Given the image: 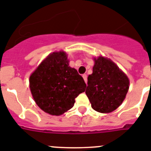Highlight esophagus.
Here are the masks:
<instances>
[{"label":"esophagus","instance_id":"obj_1","mask_svg":"<svg viewBox=\"0 0 151 151\" xmlns=\"http://www.w3.org/2000/svg\"><path fill=\"white\" fill-rule=\"evenodd\" d=\"M83 78L84 80L85 83H87V75L86 74H83Z\"/></svg>","mask_w":151,"mask_h":151}]
</instances>
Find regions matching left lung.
I'll return each instance as SVG.
<instances>
[{"instance_id": "obj_1", "label": "left lung", "mask_w": 151, "mask_h": 151, "mask_svg": "<svg viewBox=\"0 0 151 151\" xmlns=\"http://www.w3.org/2000/svg\"><path fill=\"white\" fill-rule=\"evenodd\" d=\"M94 61L85 93L92 108L101 113H109L124 101L129 88V80L110 59L99 56L94 58Z\"/></svg>"}]
</instances>
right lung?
I'll use <instances>...</instances> for the list:
<instances>
[{"label": "right lung", "instance_id": "1", "mask_svg": "<svg viewBox=\"0 0 151 151\" xmlns=\"http://www.w3.org/2000/svg\"><path fill=\"white\" fill-rule=\"evenodd\" d=\"M86 83L77 70L69 66L65 52L50 54L29 77V87L38 106L52 115H61L74 106L75 98Z\"/></svg>", "mask_w": 151, "mask_h": 151}]
</instances>
